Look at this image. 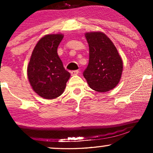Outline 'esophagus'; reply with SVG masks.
Listing matches in <instances>:
<instances>
[{
    "label": "esophagus",
    "mask_w": 153,
    "mask_h": 153,
    "mask_svg": "<svg viewBox=\"0 0 153 153\" xmlns=\"http://www.w3.org/2000/svg\"><path fill=\"white\" fill-rule=\"evenodd\" d=\"M70 73H71V75H72V76H75V75H77L79 74V71L74 70V71H72Z\"/></svg>",
    "instance_id": "obj_1"
}]
</instances>
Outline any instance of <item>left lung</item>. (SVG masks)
<instances>
[{
  "label": "left lung",
  "mask_w": 153,
  "mask_h": 153,
  "mask_svg": "<svg viewBox=\"0 0 153 153\" xmlns=\"http://www.w3.org/2000/svg\"><path fill=\"white\" fill-rule=\"evenodd\" d=\"M85 37L89 45V62L83 72L90 88L104 93L120 82L123 62L113 42L104 33L88 32Z\"/></svg>",
  "instance_id": "8db88e82"
}]
</instances>
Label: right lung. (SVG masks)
<instances>
[{"label":"right lung","mask_w":153,"mask_h":153,"mask_svg":"<svg viewBox=\"0 0 153 153\" xmlns=\"http://www.w3.org/2000/svg\"><path fill=\"white\" fill-rule=\"evenodd\" d=\"M63 37L61 33H56L42 37L33 49L27 68V75L33 90L47 100L61 95L70 77L57 53Z\"/></svg>","instance_id":"1"}]
</instances>
